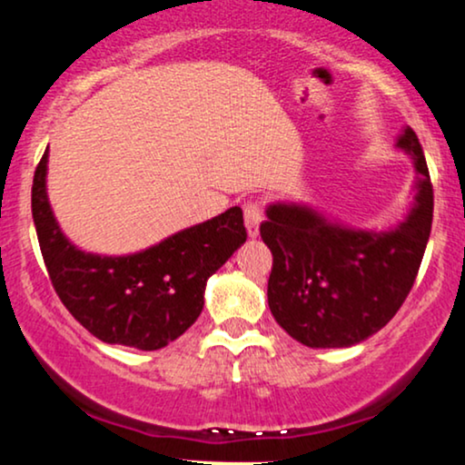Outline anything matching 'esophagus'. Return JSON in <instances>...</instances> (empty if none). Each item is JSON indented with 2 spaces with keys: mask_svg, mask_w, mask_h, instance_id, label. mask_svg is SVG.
Here are the masks:
<instances>
[{
  "mask_svg": "<svg viewBox=\"0 0 465 465\" xmlns=\"http://www.w3.org/2000/svg\"><path fill=\"white\" fill-rule=\"evenodd\" d=\"M262 206L257 202H246L244 203V225H246V233L251 238L259 236V225H262Z\"/></svg>",
  "mask_w": 465,
  "mask_h": 465,
  "instance_id": "esophagus-1",
  "label": "esophagus"
}]
</instances>
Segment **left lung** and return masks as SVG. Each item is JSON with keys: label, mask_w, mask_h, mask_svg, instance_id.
Listing matches in <instances>:
<instances>
[{"label": "left lung", "mask_w": 465, "mask_h": 465, "mask_svg": "<svg viewBox=\"0 0 465 465\" xmlns=\"http://www.w3.org/2000/svg\"><path fill=\"white\" fill-rule=\"evenodd\" d=\"M395 148L412 161V202L382 229L351 227L306 202H272L259 227L274 255L268 304L311 349H346L381 331L411 293L434 216L430 172L411 127Z\"/></svg>", "instance_id": "left-lung-1"}]
</instances>
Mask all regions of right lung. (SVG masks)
Masks as SVG:
<instances>
[{
    "label": "right lung",
    "mask_w": 465,
    "mask_h": 465,
    "mask_svg": "<svg viewBox=\"0 0 465 465\" xmlns=\"http://www.w3.org/2000/svg\"><path fill=\"white\" fill-rule=\"evenodd\" d=\"M48 148L35 168L31 213L59 300L108 344L157 351L181 338L203 308L208 278L246 242L242 210L172 233L129 255L78 249L54 219L46 191Z\"/></svg>",
    "instance_id": "1"
}]
</instances>
